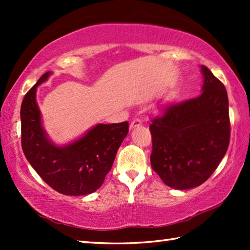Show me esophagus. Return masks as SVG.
<instances>
[{
	"mask_svg": "<svg viewBox=\"0 0 250 250\" xmlns=\"http://www.w3.org/2000/svg\"><path fill=\"white\" fill-rule=\"evenodd\" d=\"M141 123H142L141 120H139V119H136V120H134V121H132L131 123H130V125H129V128H130V129H134L135 127H138V126H140V125H141Z\"/></svg>",
	"mask_w": 250,
	"mask_h": 250,
	"instance_id": "obj_1",
	"label": "esophagus"
}]
</instances>
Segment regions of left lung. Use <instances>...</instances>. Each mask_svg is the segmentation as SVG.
<instances>
[{"mask_svg": "<svg viewBox=\"0 0 250 250\" xmlns=\"http://www.w3.org/2000/svg\"><path fill=\"white\" fill-rule=\"evenodd\" d=\"M201 72L202 94L170 105L150 125L152 169L172 189L189 190L205 182L230 142L225 85L205 65Z\"/></svg>", "mask_w": 250, "mask_h": 250, "instance_id": "8db88e82", "label": "left lung"}]
</instances>
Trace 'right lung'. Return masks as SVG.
<instances>
[{
  "label": "right lung",
  "mask_w": 250,
  "mask_h": 250,
  "mask_svg": "<svg viewBox=\"0 0 250 250\" xmlns=\"http://www.w3.org/2000/svg\"><path fill=\"white\" fill-rule=\"evenodd\" d=\"M50 75L48 71L41 76L22 100L20 119L24 156L39 176L61 194H90L101 187L113 165L116 152L128 134V123L97 124L80 138L56 145L44 129L37 103L38 86Z\"/></svg>",
  "instance_id": "add662e5"
}]
</instances>
